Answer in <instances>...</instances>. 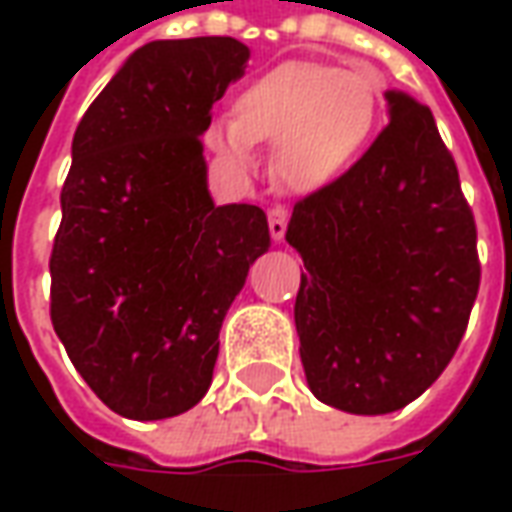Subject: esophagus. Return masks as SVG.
Returning a JSON list of instances; mask_svg holds the SVG:
<instances>
[{"label": "esophagus", "instance_id": "1", "mask_svg": "<svg viewBox=\"0 0 512 512\" xmlns=\"http://www.w3.org/2000/svg\"><path fill=\"white\" fill-rule=\"evenodd\" d=\"M285 230H288V211L282 205H277V208L268 211V233H271V241H282Z\"/></svg>", "mask_w": 512, "mask_h": 512}]
</instances>
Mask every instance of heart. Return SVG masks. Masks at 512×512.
<instances>
[{
    "instance_id": "heart-1",
    "label": "heart",
    "mask_w": 512,
    "mask_h": 512,
    "mask_svg": "<svg viewBox=\"0 0 512 512\" xmlns=\"http://www.w3.org/2000/svg\"><path fill=\"white\" fill-rule=\"evenodd\" d=\"M378 117L381 93L373 73L282 62L238 93L233 120L205 128V145L233 172L249 175L257 167V142H274V183L290 194H312L354 167Z\"/></svg>"
}]
</instances>
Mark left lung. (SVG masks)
<instances>
[{
    "label": "left lung",
    "mask_w": 512,
    "mask_h": 512,
    "mask_svg": "<svg viewBox=\"0 0 512 512\" xmlns=\"http://www.w3.org/2000/svg\"><path fill=\"white\" fill-rule=\"evenodd\" d=\"M389 126L365 156L296 202L304 260L293 307L312 395L389 414L450 365L480 288L477 230L428 106L386 90Z\"/></svg>",
    "instance_id": "8db88e82"
}]
</instances>
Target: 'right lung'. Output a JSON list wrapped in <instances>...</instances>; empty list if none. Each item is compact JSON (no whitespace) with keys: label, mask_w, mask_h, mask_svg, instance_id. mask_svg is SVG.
I'll return each mask as SVG.
<instances>
[{"label":"right lung","mask_w":512,"mask_h":512,"mask_svg":"<svg viewBox=\"0 0 512 512\" xmlns=\"http://www.w3.org/2000/svg\"><path fill=\"white\" fill-rule=\"evenodd\" d=\"M246 62L235 38L145 43L73 134L51 323L120 417L150 422L200 403L224 315L271 244L257 205L213 202L200 142Z\"/></svg>","instance_id":"1"}]
</instances>
